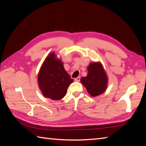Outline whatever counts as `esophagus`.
<instances>
[{
  "instance_id": "esophagus-1",
  "label": "esophagus",
  "mask_w": 146,
  "mask_h": 146,
  "mask_svg": "<svg viewBox=\"0 0 146 146\" xmlns=\"http://www.w3.org/2000/svg\"><path fill=\"white\" fill-rule=\"evenodd\" d=\"M80 80H81V78L80 77H77V78H75V79H74V81H77V82H79L80 81Z\"/></svg>"
}]
</instances>
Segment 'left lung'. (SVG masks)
<instances>
[{
    "label": "left lung",
    "mask_w": 146,
    "mask_h": 146,
    "mask_svg": "<svg viewBox=\"0 0 146 146\" xmlns=\"http://www.w3.org/2000/svg\"><path fill=\"white\" fill-rule=\"evenodd\" d=\"M88 73L81 78V82L88 93L92 97L98 96L106 91L108 78L103 66L100 62H94L88 66Z\"/></svg>",
    "instance_id": "1"
}]
</instances>
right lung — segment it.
<instances>
[{
    "instance_id": "right-lung-1",
    "label": "right lung",
    "mask_w": 146,
    "mask_h": 146,
    "mask_svg": "<svg viewBox=\"0 0 146 146\" xmlns=\"http://www.w3.org/2000/svg\"><path fill=\"white\" fill-rule=\"evenodd\" d=\"M37 80L43 96L52 100H60L64 98L68 87L73 81L65 71L63 62L54 52L45 59Z\"/></svg>"
}]
</instances>
